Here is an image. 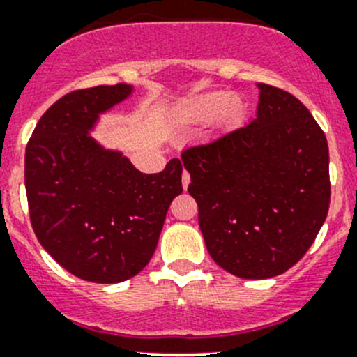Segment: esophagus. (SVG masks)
<instances>
[{"label": "esophagus", "mask_w": 357, "mask_h": 357, "mask_svg": "<svg viewBox=\"0 0 357 357\" xmlns=\"http://www.w3.org/2000/svg\"><path fill=\"white\" fill-rule=\"evenodd\" d=\"M181 183H183V188H188L190 185V174L186 171H183V176H181Z\"/></svg>", "instance_id": "34e87169"}]
</instances>
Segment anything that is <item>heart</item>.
Instances as JSON below:
<instances>
[{
	"mask_svg": "<svg viewBox=\"0 0 357 357\" xmlns=\"http://www.w3.org/2000/svg\"><path fill=\"white\" fill-rule=\"evenodd\" d=\"M239 112H241V100L231 98L229 93L216 91L188 100L183 107V118L188 121H209L220 114L222 119L231 121Z\"/></svg>",
	"mask_w": 357,
	"mask_h": 357,
	"instance_id": "heart-1",
	"label": "heart"
}]
</instances>
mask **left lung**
Returning <instances> with one entry per match:
<instances>
[{"label": "left lung", "mask_w": 357, "mask_h": 357, "mask_svg": "<svg viewBox=\"0 0 357 357\" xmlns=\"http://www.w3.org/2000/svg\"><path fill=\"white\" fill-rule=\"evenodd\" d=\"M250 125L181 153L199 227L213 261L264 280L291 269L315 241L329 209V149L308 109L259 82Z\"/></svg>", "instance_id": "obj_1"}]
</instances>
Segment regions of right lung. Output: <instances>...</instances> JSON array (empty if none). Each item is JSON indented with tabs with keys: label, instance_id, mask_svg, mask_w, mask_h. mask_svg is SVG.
<instances>
[{
	"label": "right lung",
	"instance_id": "right-lung-1",
	"mask_svg": "<svg viewBox=\"0 0 357 357\" xmlns=\"http://www.w3.org/2000/svg\"><path fill=\"white\" fill-rule=\"evenodd\" d=\"M132 93L125 82L68 93L40 118L26 148V194L40 245L95 284H119L146 268L183 192L178 158L158 174H142L91 135L100 116Z\"/></svg>",
	"mask_w": 357,
	"mask_h": 357
}]
</instances>
